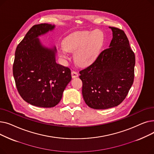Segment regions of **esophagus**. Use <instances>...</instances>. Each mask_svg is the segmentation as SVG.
I'll use <instances>...</instances> for the list:
<instances>
[{
    "label": "esophagus",
    "instance_id": "obj_1",
    "mask_svg": "<svg viewBox=\"0 0 154 154\" xmlns=\"http://www.w3.org/2000/svg\"><path fill=\"white\" fill-rule=\"evenodd\" d=\"M71 75H72V77L73 79H74V78H76V77H77L79 76V73L77 72L76 71L73 70L71 72Z\"/></svg>",
    "mask_w": 154,
    "mask_h": 154
}]
</instances>
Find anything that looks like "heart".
I'll use <instances>...</instances> for the list:
<instances>
[{"label":"heart","instance_id":"heart-1","mask_svg":"<svg viewBox=\"0 0 154 154\" xmlns=\"http://www.w3.org/2000/svg\"><path fill=\"white\" fill-rule=\"evenodd\" d=\"M104 44V35L100 30L76 32L66 37L59 53L67 58L68 52H75V62L80 66L93 63L99 57Z\"/></svg>","mask_w":154,"mask_h":154}]
</instances>
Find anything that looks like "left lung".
<instances>
[{
    "label": "left lung",
    "mask_w": 154,
    "mask_h": 154,
    "mask_svg": "<svg viewBox=\"0 0 154 154\" xmlns=\"http://www.w3.org/2000/svg\"><path fill=\"white\" fill-rule=\"evenodd\" d=\"M113 37L90 66L80 71L82 93L87 106L94 109L116 107L125 99L134 79L135 57L125 32L109 27Z\"/></svg>",
    "instance_id": "1"
}]
</instances>
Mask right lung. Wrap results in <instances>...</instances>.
Wrapping results in <instances>:
<instances>
[{
    "mask_svg": "<svg viewBox=\"0 0 154 154\" xmlns=\"http://www.w3.org/2000/svg\"><path fill=\"white\" fill-rule=\"evenodd\" d=\"M54 28L48 23L32 27L15 53L13 75L17 91L26 102L39 107L57 105L72 79L70 69L56 63V47L44 46L38 38Z\"/></svg>",
    "mask_w": 154,
    "mask_h": 154,
    "instance_id": "right-lung-1",
    "label": "right lung"
}]
</instances>
